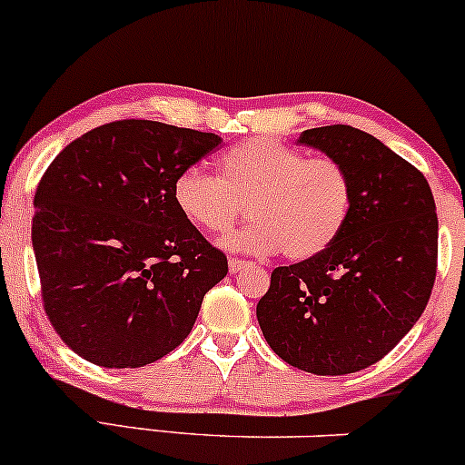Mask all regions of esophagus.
<instances>
[{
  "mask_svg": "<svg viewBox=\"0 0 465 465\" xmlns=\"http://www.w3.org/2000/svg\"><path fill=\"white\" fill-rule=\"evenodd\" d=\"M249 262L247 260H238V258H229V272L232 273H238L242 272V269H247Z\"/></svg>",
  "mask_w": 465,
  "mask_h": 465,
  "instance_id": "1",
  "label": "esophagus"
}]
</instances>
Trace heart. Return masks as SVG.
<instances>
[{"instance_id": "1", "label": "heart", "mask_w": 465, "mask_h": 465, "mask_svg": "<svg viewBox=\"0 0 465 465\" xmlns=\"http://www.w3.org/2000/svg\"><path fill=\"white\" fill-rule=\"evenodd\" d=\"M172 201L192 227L209 236L232 232L247 203L253 223L229 236L224 247L309 260L338 241L349 221L353 183L335 158H307L280 141L252 136L224 152L221 178L198 165L178 172Z\"/></svg>"}]
</instances>
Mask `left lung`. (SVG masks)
<instances>
[{
	"label": "left lung",
	"mask_w": 465,
	"mask_h": 465,
	"mask_svg": "<svg viewBox=\"0 0 465 465\" xmlns=\"http://www.w3.org/2000/svg\"><path fill=\"white\" fill-rule=\"evenodd\" d=\"M298 143L344 165L353 203L326 252L273 269L258 324L295 369L355 373L391 353L426 309L437 273L435 198L417 167L357 127H313Z\"/></svg>",
	"instance_id": "8db88e82"
}]
</instances>
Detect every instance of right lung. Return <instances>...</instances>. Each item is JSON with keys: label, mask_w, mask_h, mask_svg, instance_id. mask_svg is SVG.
<instances>
[{"label": "right lung", "mask_w": 465, "mask_h": 465, "mask_svg": "<svg viewBox=\"0 0 465 465\" xmlns=\"http://www.w3.org/2000/svg\"><path fill=\"white\" fill-rule=\"evenodd\" d=\"M221 136L112 121L70 143L35 192L33 249L59 338L105 369H139L190 335L227 256L178 213L172 183Z\"/></svg>", "instance_id": "right-lung-1"}]
</instances>
